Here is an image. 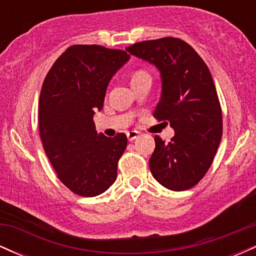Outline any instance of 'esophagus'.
<instances>
[{
    "instance_id": "esophagus-1",
    "label": "esophagus",
    "mask_w": 256,
    "mask_h": 256,
    "mask_svg": "<svg viewBox=\"0 0 256 256\" xmlns=\"http://www.w3.org/2000/svg\"><path fill=\"white\" fill-rule=\"evenodd\" d=\"M126 134H128V140H130V142H131V140H136V138H137L138 136H140V132L136 131V130H131V131H128Z\"/></svg>"
}]
</instances>
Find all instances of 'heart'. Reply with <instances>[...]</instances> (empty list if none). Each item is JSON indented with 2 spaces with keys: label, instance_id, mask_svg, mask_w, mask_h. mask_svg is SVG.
I'll list each match as a JSON object with an SVG mask.
<instances>
[{
  "label": "heart",
  "instance_id": "obj_1",
  "mask_svg": "<svg viewBox=\"0 0 256 256\" xmlns=\"http://www.w3.org/2000/svg\"><path fill=\"white\" fill-rule=\"evenodd\" d=\"M146 76H149L148 73H146V71H143V70H137V71H134V74H132V79H131V80H134V79L146 77Z\"/></svg>",
  "mask_w": 256,
  "mask_h": 256
}]
</instances>
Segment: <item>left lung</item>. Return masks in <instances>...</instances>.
Returning <instances> with one entry per match:
<instances>
[{
	"mask_svg": "<svg viewBox=\"0 0 256 256\" xmlns=\"http://www.w3.org/2000/svg\"><path fill=\"white\" fill-rule=\"evenodd\" d=\"M126 50L160 71L161 98L152 116L176 134L168 143L155 136L152 174L173 192L192 189L210 170L222 136V107L210 68L192 46L174 37L143 40Z\"/></svg>",
	"mask_w": 256,
	"mask_h": 256,
	"instance_id": "obj_1",
	"label": "left lung"
}]
</instances>
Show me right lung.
<instances>
[{
  "label": "right lung",
  "instance_id": "right-lung-1",
  "mask_svg": "<svg viewBox=\"0 0 256 256\" xmlns=\"http://www.w3.org/2000/svg\"><path fill=\"white\" fill-rule=\"evenodd\" d=\"M128 58L120 49L76 44L58 58L44 78L38 104L44 152L58 178L79 196H98L116 179L128 137L98 134L94 114L102 110L110 78Z\"/></svg>",
  "mask_w": 256,
  "mask_h": 256
}]
</instances>
